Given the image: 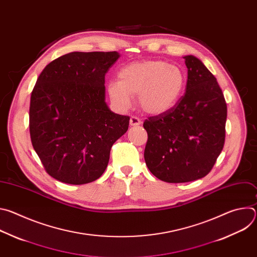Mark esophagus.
<instances>
[{
	"mask_svg": "<svg viewBox=\"0 0 257 257\" xmlns=\"http://www.w3.org/2000/svg\"><path fill=\"white\" fill-rule=\"evenodd\" d=\"M141 124V120L138 118V117H135V116H132L130 118V125L131 126H138Z\"/></svg>",
	"mask_w": 257,
	"mask_h": 257,
	"instance_id": "esophagus-1",
	"label": "esophagus"
}]
</instances>
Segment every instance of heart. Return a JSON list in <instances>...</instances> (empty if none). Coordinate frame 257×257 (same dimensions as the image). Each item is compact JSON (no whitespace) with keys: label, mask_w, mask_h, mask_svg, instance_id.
I'll list each match as a JSON object with an SVG mask.
<instances>
[{"label":"heart","mask_w":257,"mask_h":257,"mask_svg":"<svg viewBox=\"0 0 257 257\" xmlns=\"http://www.w3.org/2000/svg\"><path fill=\"white\" fill-rule=\"evenodd\" d=\"M119 80L107 84L112 101L122 109L132 105L133 96L145 113L160 115L168 112L179 100L185 86V76L176 65L162 60H144L123 66Z\"/></svg>","instance_id":"1"}]
</instances>
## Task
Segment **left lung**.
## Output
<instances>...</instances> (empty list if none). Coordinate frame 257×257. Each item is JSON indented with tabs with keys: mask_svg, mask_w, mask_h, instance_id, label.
Segmentation results:
<instances>
[{
	"mask_svg": "<svg viewBox=\"0 0 257 257\" xmlns=\"http://www.w3.org/2000/svg\"><path fill=\"white\" fill-rule=\"evenodd\" d=\"M186 91L168 112L143 122L144 160L158 179L185 183L205 177L222 153L227 103L216 78L194 56H185Z\"/></svg>",
	"mask_w": 257,
	"mask_h": 257,
	"instance_id": "1",
	"label": "left lung"
}]
</instances>
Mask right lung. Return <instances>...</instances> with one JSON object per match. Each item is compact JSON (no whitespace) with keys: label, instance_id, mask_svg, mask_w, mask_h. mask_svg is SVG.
Wrapping results in <instances>:
<instances>
[{"label":"right lung","instance_id":"obj_1","mask_svg":"<svg viewBox=\"0 0 257 257\" xmlns=\"http://www.w3.org/2000/svg\"><path fill=\"white\" fill-rule=\"evenodd\" d=\"M117 52H73L52 61L32 89L31 143L46 172L81 185L104 172L109 152L129 126V116L109 111L104 76Z\"/></svg>","mask_w":257,"mask_h":257}]
</instances>
